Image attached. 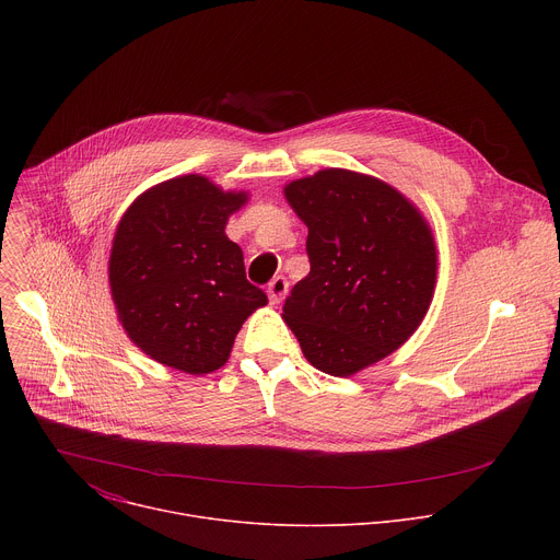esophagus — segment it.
Returning a JSON list of instances; mask_svg holds the SVG:
<instances>
[{
	"label": "esophagus",
	"instance_id": "esophagus-1",
	"mask_svg": "<svg viewBox=\"0 0 560 560\" xmlns=\"http://www.w3.org/2000/svg\"><path fill=\"white\" fill-rule=\"evenodd\" d=\"M288 294V281L285 277H275L270 283H268V299L272 305L281 303L283 296Z\"/></svg>",
	"mask_w": 560,
	"mask_h": 560
}]
</instances>
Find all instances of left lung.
Segmentation results:
<instances>
[{
    "label": "left lung",
    "mask_w": 560,
    "mask_h": 560,
    "mask_svg": "<svg viewBox=\"0 0 560 560\" xmlns=\"http://www.w3.org/2000/svg\"><path fill=\"white\" fill-rule=\"evenodd\" d=\"M283 192L307 225L310 272L281 316L316 370L352 376L401 348L428 314L432 230L412 201L361 173L318 171Z\"/></svg>",
    "instance_id": "8db88e82"
}]
</instances>
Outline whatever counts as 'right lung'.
<instances>
[{
	"label": "right lung",
	"instance_id": "add662e5",
	"mask_svg": "<svg viewBox=\"0 0 560 560\" xmlns=\"http://www.w3.org/2000/svg\"><path fill=\"white\" fill-rule=\"evenodd\" d=\"M248 201L203 175L156 184L124 212L108 261L110 294L130 341L156 363L208 374L268 296L246 279L225 223Z\"/></svg>",
	"mask_w": 560,
	"mask_h": 560
}]
</instances>
